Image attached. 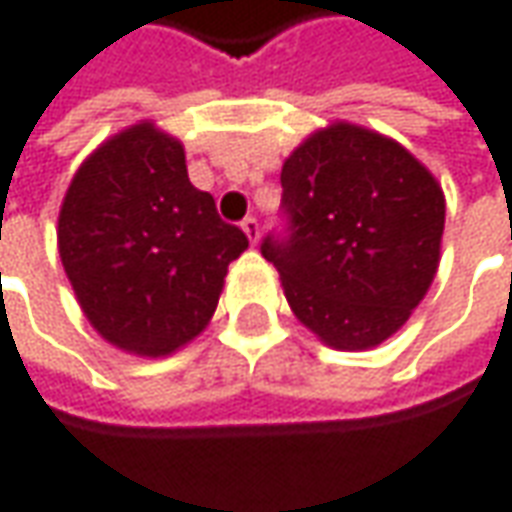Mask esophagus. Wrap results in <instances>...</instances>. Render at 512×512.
Returning a JSON list of instances; mask_svg holds the SVG:
<instances>
[{
    "instance_id": "esophagus-1",
    "label": "esophagus",
    "mask_w": 512,
    "mask_h": 512,
    "mask_svg": "<svg viewBox=\"0 0 512 512\" xmlns=\"http://www.w3.org/2000/svg\"><path fill=\"white\" fill-rule=\"evenodd\" d=\"M240 226H243V232H246L249 243H257V240H260V223H257L255 218H246Z\"/></svg>"
}]
</instances>
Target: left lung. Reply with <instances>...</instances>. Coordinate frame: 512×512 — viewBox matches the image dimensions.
<instances>
[{
  "label": "left lung",
  "mask_w": 512,
  "mask_h": 512,
  "mask_svg": "<svg viewBox=\"0 0 512 512\" xmlns=\"http://www.w3.org/2000/svg\"><path fill=\"white\" fill-rule=\"evenodd\" d=\"M289 238L260 252L294 317L337 351H368L408 323L431 289L445 192L388 135L334 121L283 161Z\"/></svg>",
  "instance_id": "1"
}]
</instances>
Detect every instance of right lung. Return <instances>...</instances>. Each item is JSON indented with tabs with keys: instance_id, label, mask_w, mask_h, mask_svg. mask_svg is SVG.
Wrapping results in <instances>:
<instances>
[{
	"instance_id": "obj_1",
	"label": "right lung",
	"mask_w": 512,
	"mask_h": 512,
	"mask_svg": "<svg viewBox=\"0 0 512 512\" xmlns=\"http://www.w3.org/2000/svg\"><path fill=\"white\" fill-rule=\"evenodd\" d=\"M59 257L90 326L135 357H169L218 309L249 240L186 175L184 144L152 121L110 135L64 192Z\"/></svg>"
}]
</instances>
